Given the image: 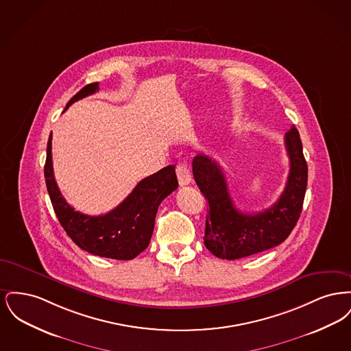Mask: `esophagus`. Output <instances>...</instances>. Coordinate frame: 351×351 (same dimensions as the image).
<instances>
[{"label": "esophagus", "mask_w": 351, "mask_h": 351, "mask_svg": "<svg viewBox=\"0 0 351 351\" xmlns=\"http://www.w3.org/2000/svg\"><path fill=\"white\" fill-rule=\"evenodd\" d=\"M176 175H178V180L179 184L184 186V185H188V184L192 182V176H191V168L188 163H179L176 166Z\"/></svg>", "instance_id": "34e87169"}]
</instances>
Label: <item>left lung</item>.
I'll return each instance as SVG.
<instances>
[{
  "label": "left lung",
  "mask_w": 351,
  "mask_h": 351,
  "mask_svg": "<svg viewBox=\"0 0 351 351\" xmlns=\"http://www.w3.org/2000/svg\"><path fill=\"white\" fill-rule=\"evenodd\" d=\"M289 175L279 200L259 213H242L230 197L225 175L216 160L199 154L192 171L201 193L209 202L204 245L221 259H239L280 245L300 217L308 183V165L300 134L292 126L284 136Z\"/></svg>",
  "instance_id": "left-lung-1"
}]
</instances>
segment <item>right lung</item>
I'll list each match as a JSON object with an SVG mask.
<instances>
[{
  "label": "right lung",
  "mask_w": 351,
  "mask_h": 351,
  "mask_svg": "<svg viewBox=\"0 0 351 351\" xmlns=\"http://www.w3.org/2000/svg\"><path fill=\"white\" fill-rule=\"evenodd\" d=\"M97 90L99 83L85 85L68 101L66 109L75 101L82 100ZM51 139L50 135L45 178L55 215L68 237L80 249L102 258L130 261L146 250L160 202L179 185L175 166L162 168L141 180L133 192L112 212L104 216H88L75 210L58 188L52 168Z\"/></svg>",
  "instance_id": "obj_1"
}]
</instances>
